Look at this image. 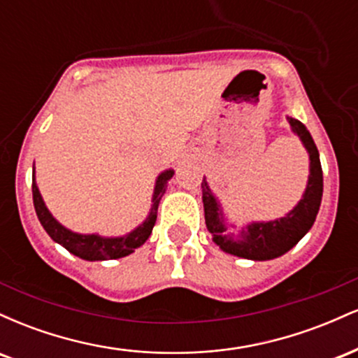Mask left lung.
<instances>
[{
    "instance_id": "1",
    "label": "left lung",
    "mask_w": 358,
    "mask_h": 358,
    "mask_svg": "<svg viewBox=\"0 0 358 358\" xmlns=\"http://www.w3.org/2000/svg\"><path fill=\"white\" fill-rule=\"evenodd\" d=\"M287 122H289L291 131L305 146L308 158H310V165H308L310 175H308L306 188L301 199L282 217L273 220L248 222L241 229L231 232L229 229L236 225L225 217L219 196L210 190V185L203 176L202 200L205 224H207L208 232L212 234V241L224 252L242 259H250V261H271L293 249L313 227L323 196V171L320 153L310 131L303 122L289 116H287Z\"/></svg>"
}]
</instances>
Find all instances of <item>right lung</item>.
<instances>
[{"label":"right lung","instance_id":"obj_1","mask_svg":"<svg viewBox=\"0 0 358 358\" xmlns=\"http://www.w3.org/2000/svg\"><path fill=\"white\" fill-rule=\"evenodd\" d=\"M173 168L163 170L162 173L156 176L153 196H151V208L148 212L146 219L134 227L133 231L124 234V236H101V234H80L73 232L62 225L52 212L48 210L47 205L43 202L42 193L38 190L35 176V163H34V173H31V192H34V205L36 217H38L40 224L45 229V232L52 237L53 242L60 244L73 256L84 259V261H109V259H119L133 254L134 250L141 248L151 236V231L155 227L156 213H158V205L162 196L165 195L168 182L173 176Z\"/></svg>","mask_w":358,"mask_h":358}]
</instances>
